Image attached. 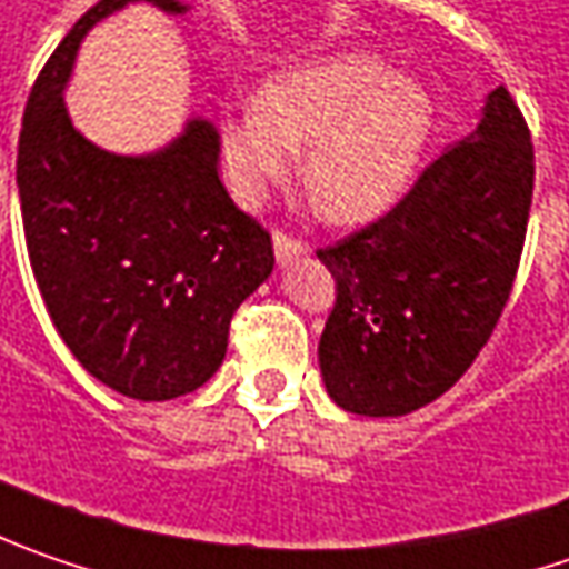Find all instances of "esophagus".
<instances>
[{
	"label": "esophagus",
	"instance_id": "1",
	"mask_svg": "<svg viewBox=\"0 0 569 569\" xmlns=\"http://www.w3.org/2000/svg\"><path fill=\"white\" fill-rule=\"evenodd\" d=\"M302 241L299 238H292V236H286V232H277L273 236V254H277V260L280 263H292V260H299L302 258Z\"/></svg>",
	"mask_w": 569,
	"mask_h": 569
}]
</instances>
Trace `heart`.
I'll list each match as a JSON object with an SVG mask.
<instances>
[{"mask_svg":"<svg viewBox=\"0 0 569 569\" xmlns=\"http://www.w3.org/2000/svg\"><path fill=\"white\" fill-rule=\"evenodd\" d=\"M436 127V94L369 50H337L260 82L254 104L222 127L226 178L244 203L283 181L306 149L302 187L340 226L382 216L413 181Z\"/></svg>","mask_w":569,"mask_h":569,"instance_id":"b5f03b06","label":"heart"}]
</instances>
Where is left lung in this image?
Here are the masks:
<instances>
[{
  "label": "left lung",
  "mask_w": 569,
  "mask_h": 569,
  "mask_svg": "<svg viewBox=\"0 0 569 569\" xmlns=\"http://www.w3.org/2000/svg\"><path fill=\"white\" fill-rule=\"evenodd\" d=\"M535 152L503 86L379 222L321 248L337 302L318 343L350 413L405 417L446 395L493 333L519 270Z\"/></svg>",
  "instance_id": "obj_1"
}]
</instances>
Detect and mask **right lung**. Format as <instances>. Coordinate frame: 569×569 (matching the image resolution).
Wrapping results in <instances>:
<instances>
[{
  "label": "right lung",
  "instance_id": "add662e5",
  "mask_svg": "<svg viewBox=\"0 0 569 569\" xmlns=\"http://www.w3.org/2000/svg\"><path fill=\"white\" fill-rule=\"evenodd\" d=\"M133 2L101 0L31 88L18 139V200L43 306L72 357L113 391L171 401L222 366L229 321L273 270V244L219 181V133L190 117L146 156L94 146L66 111L86 34Z\"/></svg>",
  "mask_w": 569,
  "mask_h": 569
}]
</instances>
